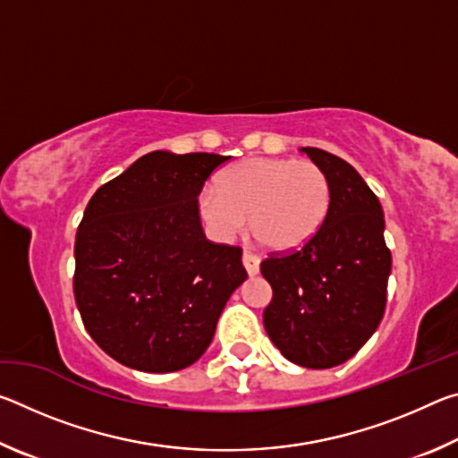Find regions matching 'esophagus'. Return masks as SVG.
<instances>
[{
	"label": "esophagus",
	"mask_w": 458,
	"mask_h": 458,
	"mask_svg": "<svg viewBox=\"0 0 458 458\" xmlns=\"http://www.w3.org/2000/svg\"><path fill=\"white\" fill-rule=\"evenodd\" d=\"M242 265L246 268V273L254 276V275H259V270H260V259L252 252H244L242 254Z\"/></svg>",
	"instance_id": "34e87169"
}]
</instances>
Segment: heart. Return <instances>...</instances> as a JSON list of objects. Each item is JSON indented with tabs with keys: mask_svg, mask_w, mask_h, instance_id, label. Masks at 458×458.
Wrapping results in <instances>:
<instances>
[{
	"mask_svg": "<svg viewBox=\"0 0 458 458\" xmlns=\"http://www.w3.org/2000/svg\"><path fill=\"white\" fill-rule=\"evenodd\" d=\"M331 188L323 169L309 159L250 157L220 175L218 190L199 196V214L220 242L246 230L276 252L305 246L329 212Z\"/></svg>",
	"mask_w": 458,
	"mask_h": 458,
	"instance_id": "b5f03b06",
	"label": "heart"
}]
</instances>
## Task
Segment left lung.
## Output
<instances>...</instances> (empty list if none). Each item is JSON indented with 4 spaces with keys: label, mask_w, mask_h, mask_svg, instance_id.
I'll list each match as a JSON object with an SVG mask.
<instances>
[{
    "label": "left lung",
    "mask_w": 458,
    "mask_h": 458,
    "mask_svg": "<svg viewBox=\"0 0 458 458\" xmlns=\"http://www.w3.org/2000/svg\"><path fill=\"white\" fill-rule=\"evenodd\" d=\"M301 151L327 175L329 212L305 246L260 262L273 286L262 319L286 360L327 369L358 353L377 329L392 254L382 206L363 177L337 155L317 147Z\"/></svg>",
    "instance_id": "obj_1"
}]
</instances>
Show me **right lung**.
<instances>
[{
	"instance_id": "obj_1",
	"label": "right lung",
	"mask_w": 458,
	"mask_h": 458,
	"mask_svg": "<svg viewBox=\"0 0 458 458\" xmlns=\"http://www.w3.org/2000/svg\"><path fill=\"white\" fill-rule=\"evenodd\" d=\"M216 153L151 151L90 198L74 244V299L97 345L151 374L198 361L246 281L242 250L214 244L198 196Z\"/></svg>"
}]
</instances>
